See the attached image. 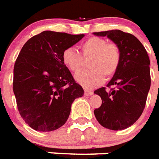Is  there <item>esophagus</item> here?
<instances>
[{
	"label": "esophagus",
	"mask_w": 159,
	"mask_h": 159,
	"mask_svg": "<svg viewBox=\"0 0 159 159\" xmlns=\"http://www.w3.org/2000/svg\"><path fill=\"white\" fill-rule=\"evenodd\" d=\"M93 91L92 90H89V89H84V94L89 96V95H92L93 94Z\"/></svg>",
	"instance_id": "1"
}]
</instances>
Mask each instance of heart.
<instances>
[{
  "mask_svg": "<svg viewBox=\"0 0 159 159\" xmlns=\"http://www.w3.org/2000/svg\"><path fill=\"white\" fill-rule=\"evenodd\" d=\"M79 48L84 59L90 57L88 62L89 69L75 76L81 85L87 89L95 87L103 81L104 76L109 78L116 72L120 61V52L115 43H109L98 37H91L82 42ZM83 58L72 48H66L62 53V61L73 73L79 72L84 66Z\"/></svg>",
  "mask_w": 159,
  "mask_h": 159,
  "instance_id": "b5f03b06",
  "label": "heart"
}]
</instances>
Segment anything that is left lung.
<instances>
[{
  "instance_id": "left-lung-1",
  "label": "left lung",
  "mask_w": 159,
  "mask_h": 159,
  "mask_svg": "<svg viewBox=\"0 0 159 159\" xmlns=\"http://www.w3.org/2000/svg\"><path fill=\"white\" fill-rule=\"evenodd\" d=\"M93 34L107 36L120 52V65L107 89L94 91L102 98V105L94 110L95 117L107 129L124 130L144 111L151 84L150 61L143 44L131 34L118 29Z\"/></svg>"
}]
</instances>
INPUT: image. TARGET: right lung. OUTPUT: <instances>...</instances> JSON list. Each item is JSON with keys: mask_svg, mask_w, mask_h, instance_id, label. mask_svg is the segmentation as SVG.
<instances>
[{"mask_svg": "<svg viewBox=\"0 0 159 159\" xmlns=\"http://www.w3.org/2000/svg\"><path fill=\"white\" fill-rule=\"evenodd\" d=\"M84 36L43 31L23 46L14 66L13 90L21 117L34 130L62 126L74 100L84 95L62 61L63 52Z\"/></svg>", "mask_w": 159, "mask_h": 159, "instance_id": "right-lung-1", "label": "right lung"}]
</instances>
